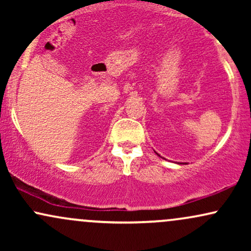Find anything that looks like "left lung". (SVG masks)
<instances>
[{"label": "left lung", "mask_w": 251, "mask_h": 251, "mask_svg": "<svg viewBox=\"0 0 251 251\" xmlns=\"http://www.w3.org/2000/svg\"><path fill=\"white\" fill-rule=\"evenodd\" d=\"M180 164H185V163H180Z\"/></svg>", "instance_id": "1"}]
</instances>
